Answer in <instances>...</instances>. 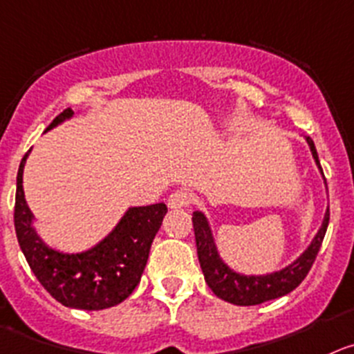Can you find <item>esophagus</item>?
<instances>
[{
  "mask_svg": "<svg viewBox=\"0 0 354 354\" xmlns=\"http://www.w3.org/2000/svg\"><path fill=\"white\" fill-rule=\"evenodd\" d=\"M192 203V194L188 192L187 188H178L167 199V206L171 209H180V207H187L188 204Z\"/></svg>",
  "mask_w": 354,
  "mask_h": 354,
  "instance_id": "obj_1",
  "label": "esophagus"
}]
</instances>
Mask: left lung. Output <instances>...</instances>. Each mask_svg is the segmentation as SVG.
Returning a JSON list of instances; mask_svg holds the SVG:
<instances>
[{
  "label": "left lung",
  "mask_w": 354,
  "mask_h": 354,
  "mask_svg": "<svg viewBox=\"0 0 354 354\" xmlns=\"http://www.w3.org/2000/svg\"><path fill=\"white\" fill-rule=\"evenodd\" d=\"M307 143L311 147L316 164L322 169L318 151H316V147L311 138H307ZM328 220L330 211L326 209L323 225L319 232L316 234L315 241L302 253V257H299L292 266L279 270V272L267 274V276H241V274L230 270L222 262V259L218 257L216 246L213 243V236H211L209 225H207L204 214L194 213L192 222L194 232H196L197 255H199L201 269H203L204 277H206L207 286L213 290L214 295L223 299L225 302L236 304V306H257V304L286 295L292 290H295L304 281L307 272L311 270L313 263H315L316 257H318L319 248H322L323 237H325L326 227H328Z\"/></svg>",
  "instance_id": "1"
}]
</instances>
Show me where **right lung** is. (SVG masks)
Wrapping results in <instances>:
<instances>
[{"label":"right lung","instance_id":"obj_1","mask_svg":"<svg viewBox=\"0 0 354 354\" xmlns=\"http://www.w3.org/2000/svg\"><path fill=\"white\" fill-rule=\"evenodd\" d=\"M71 115V108H66L52 120L47 131ZM28 153L19 166L13 223L32 274L43 288L66 307L99 311L120 304L140 285L150 246L167 213L166 204L131 207L113 232L88 252L78 255L54 252L43 244L31 227L32 214L22 190Z\"/></svg>","mask_w":354,"mask_h":354}]
</instances>
